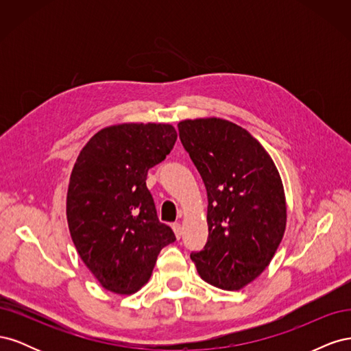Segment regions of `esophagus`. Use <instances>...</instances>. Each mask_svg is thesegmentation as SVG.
Instances as JSON below:
<instances>
[{
	"mask_svg": "<svg viewBox=\"0 0 351 351\" xmlns=\"http://www.w3.org/2000/svg\"><path fill=\"white\" fill-rule=\"evenodd\" d=\"M173 231H174V234H176V237H177V239L182 237V234H183V228H182V226L178 224V222H174V224H173Z\"/></svg>",
	"mask_w": 351,
	"mask_h": 351,
	"instance_id": "esophagus-1",
	"label": "esophagus"
}]
</instances>
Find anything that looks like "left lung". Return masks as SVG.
<instances>
[{
  "label": "left lung",
  "mask_w": 351,
  "mask_h": 351,
  "mask_svg": "<svg viewBox=\"0 0 351 351\" xmlns=\"http://www.w3.org/2000/svg\"><path fill=\"white\" fill-rule=\"evenodd\" d=\"M208 193V241L190 253L200 278L234 291L258 278L282 240L284 187L269 154L243 127L210 117L178 123Z\"/></svg>",
  "instance_id": "8db88e82"
}]
</instances>
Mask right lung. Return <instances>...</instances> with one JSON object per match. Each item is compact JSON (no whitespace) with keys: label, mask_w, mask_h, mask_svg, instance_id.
I'll list each match as a JSON object with an SVG mask.
<instances>
[{"label":"right lung","mask_w":351,"mask_h":351,"mask_svg":"<svg viewBox=\"0 0 351 351\" xmlns=\"http://www.w3.org/2000/svg\"><path fill=\"white\" fill-rule=\"evenodd\" d=\"M177 141L171 124L105 127L84 145L67 192L71 240L93 277L108 291L133 294L151 278L173 230L158 219L146 187L149 168Z\"/></svg>","instance_id":"add662e5"}]
</instances>
